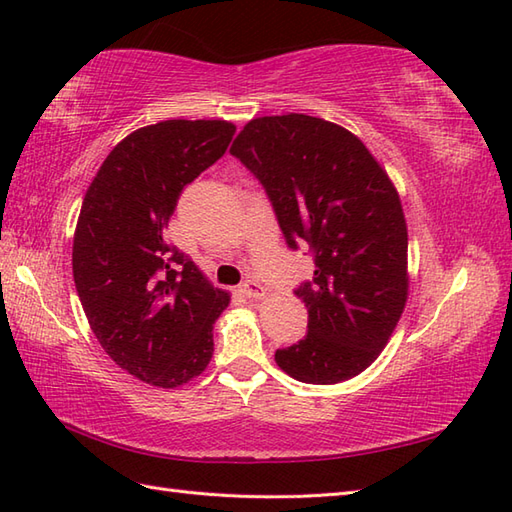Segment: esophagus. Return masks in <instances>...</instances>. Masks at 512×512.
<instances>
[{"mask_svg": "<svg viewBox=\"0 0 512 512\" xmlns=\"http://www.w3.org/2000/svg\"><path fill=\"white\" fill-rule=\"evenodd\" d=\"M242 292H244V295H246L248 299H262V297L266 295V292H264V286L259 284L257 279H248V281H244Z\"/></svg>", "mask_w": 512, "mask_h": 512, "instance_id": "1", "label": "esophagus"}]
</instances>
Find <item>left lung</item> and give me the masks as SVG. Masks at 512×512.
I'll list each match as a JSON object with an SVG mask.
<instances>
[{
  "mask_svg": "<svg viewBox=\"0 0 512 512\" xmlns=\"http://www.w3.org/2000/svg\"><path fill=\"white\" fill-rule=\"evenodd\" d=\"M231 154L262 182L286 244H306L314 277L295 295L308 334L275 352L310 385L354 378L383 352L407 303V224L398 191L345 127L306 114L246 123Z\"/></svg>",
  "mask_w": 512,
  "mask_h": 512,
  "instance_id": "left-lung-1",
  "label": "left lung"
}]
</instances>
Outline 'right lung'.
I'll use <instances>...</instances> for the list:
<instances>
[{
    "instance_id": "obj_1",
    "label": "right lung",
    "mask_w": 512,
    "mask_h": 512,
    "mask_svg": "<svg viewBox=\"0 0 512 512\" xmlns=\"http://www.w3.org/2000/svg\"><path fill=\"white\" fill-rule=\"evenodd\" d=\"M235 125L162 121L118 143L83 198L72 273L103 350L143 383L173 389L213 356V323L228 292L167 244L182 189L224 156Z\"/></svg>"
}]
</instances>
